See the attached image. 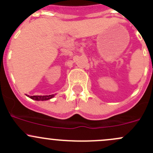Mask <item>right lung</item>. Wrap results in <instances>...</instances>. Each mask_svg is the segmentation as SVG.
<instances>
[{
  "label": "right lung",
  "instance_id": "right-lung-1",
  "mask_svg": "<svg viewBox=\"0 0 153 153\" xmlns=\"http://www.w3.org/2000/svg\"><path fill=\"white\" fill-rule=\"evenodd\" d=\"M29 96L30 99H33V100L36 101H44V100H48V99H51L54 96V95H49V96Z\"/></svg>",
  "mask_w": 153,
  "mask_h": 153
}]
</instances>
